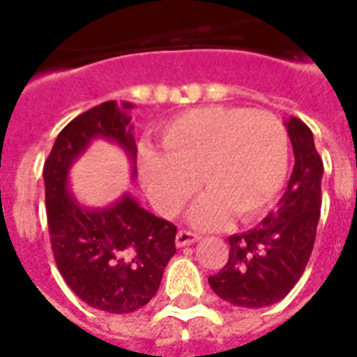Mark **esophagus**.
<instances>
[{
  "instance_id": "34e87169",
  "label": "esophagus",
  "mask_w": 357,
  "mask_h": 357,
  "mask_svg": "<svg viewBox=\"0 0 357 357\" xmlns=\"http://www.w3.org/2000/svg\"><path fill=\"white\" fill-rule=\"evenodd\" d=\"M199 241V235L197 233H191V231H179L178 237H176V245L179 248L181 247H189V245H193Z\"/></svg>"
}]
</instances>
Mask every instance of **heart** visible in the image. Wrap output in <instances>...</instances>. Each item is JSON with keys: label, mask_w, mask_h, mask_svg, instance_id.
I'll return each instance as SVG.
<instances>
[{"label": "heart", "mask_w": 357, "mask_h": 357, "mask_svg": "<svg viewBox=\"0 0 357 357\" xmlns=\"http://www.w3.org/2000/svg\"><path fill=\"white\" fill-rule=\"evenodd\" d=\"M164 155H139L141 183L164 216L179 214L202 187L191 224L216 229L229 212L258 216L281 191L289 172V135L266 110L206 107L174 118L160 132Z\"/></svg>", "instance_id": "1"}]
</instances>
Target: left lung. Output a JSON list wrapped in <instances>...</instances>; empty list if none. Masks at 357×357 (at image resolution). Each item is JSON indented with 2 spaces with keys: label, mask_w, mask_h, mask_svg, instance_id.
Listing matches in <instances>:
<instances>
[{
  "label": "left lung",
  "mask_w": 357,
  "mask_h": 357,
  "mask_svg": "<svg viewBox=\"0 0 357 357\" xmlns=\"http://www.w3.org/2000/svg\"><path fill=\"white\" fill-rule=\"evenodd\" d=\"M287 133L294 168L287 191L262 224L229 237V260L208 277L212 291L239 307H266L283 300L306 269L321 212L323 160L314 133L291 116Z\"/></svg>",
  "instance_id": "1"
}]
</instances>
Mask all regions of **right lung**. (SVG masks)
I'll return each instance as SVG.
<instances>
[{"label": "right lung", "instance_id": "right-lung-1", "mask_svg": "<svg viewBox=\"0 0 357 357\" xmlns=\"http://www.w3.org/2000/svg\"><path fill=\"white\" fill-rule=\"evenodd\" d=\"M132 102L107 101L63 128L43 164L51 248L61 275L88 306L132 314L153 298L166 264L176 255L178 227L156 218L130 193L102 208H88L68 189V174L93 139L122 149L137 168Z\"/></svg>", "mask_w": 357, "mask_h": 357}]
</instances>
